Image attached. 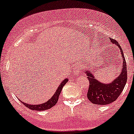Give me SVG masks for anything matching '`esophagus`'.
Masks as SVG:
<instances>
[{
	"mask_svg": "<svg viewBox=\"0 0 134 134\" xmlns=\"http://www.w3.org/2000/svg\"><path fill=\"white\" fill-rule=\"evenodd\" d=\"M80 69L79 67V65H74V74L75 75H78V74L80 72Z\"/></svg>",
	"mask_w": 134,
	"mask_h": 134,
	"instance_id": "obj_1",
	"label": "esophagus"
}]
</instances>
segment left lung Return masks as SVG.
<instances>
[{
    "label": "left lung",
    "instance_id": "1",
    "mask_svg": "<svg viewBox=\"0 0 134 134\" xmlns=\"http://www.w3.org/2000/svg\"><path fill=\"white\" fill-rule=\"evenodd\" d=\"M112 43L119 47L123 57L121 74L116 79L109 84H105L98 81L95 79L92 74L85 72L89 81V87L87 92V98L92 103L97 105H107L114 102L120 96L123 91L124 87L127 80V70L126 61L124 57L123 51L121 47L117 41L113 38H110Z\"/></svg>",
    "mask_w": 134,
    "mask_h": 134
}]
</instances>
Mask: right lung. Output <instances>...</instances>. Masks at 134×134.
I'll return each mask as SVG.
<instances>
[{
  "mask_svg": "<svg viewBox=\"0 0 134 134\" xmlns=\"http://www.w3.org/2000/svg\"><path fill=\"white\" fill-rule=\"evenodd\" d=\"M68 82V79H65V80H63V82L60 83V85H59V87H58L57 90L55 92L54 95L52 97L51 99H49L47 102L43 103V104H40V105H29L27 104L26 103L22 102L24 105L26 106L27 108H29V109L31 110H48V109H51L55 105L57 104L58 99H59V96H60L61 91H62L63 87L64 86V85Z\"/></svg>",
  "mask_w": 134,
  "mask_h": 134,
  "instance_id": "add662e5",
  "label": "right lung"
}]
</instances>
